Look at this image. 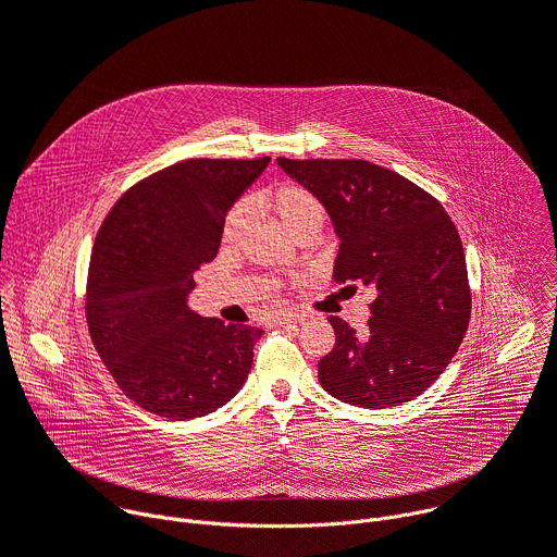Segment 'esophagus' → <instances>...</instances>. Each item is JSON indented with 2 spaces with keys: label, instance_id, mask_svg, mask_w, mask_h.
<instances>
[{
  "label": "esophagus",
  "instance_id": "1",
  "mask_svg": "<svg viewBox=\"0 0 557 557\" xmlns=\"http://www.w3.org/2000/svg\"><path fill=\"white\" fill-rule=\"evenodd\" d=\"M306 314L304 312H295V310H282L275 314V324H297L304 322Z\"/></svg>",
  "mask_w": 557,
  "mask_h": 557
}]
</instances>
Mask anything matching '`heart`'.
<instances>
[{
	"label": "heart",
	"mask_w": 557,
	"mask_h": 557,
	"mask_svg": "<svg viewBox=\"0 0 557 557\" xmlns=\"http://www.w3.org/2000/svg\"><path fill=\"white\" fill-rule=\"evenodd\" d=\"M273 211L282 218V222L297 235L317 233L326 220V207L314 191L299 183H282L271 191ZM251 218V202L247 198L231 205L222 220V243L231 245L247 228Z\"/></svg>",
	"instance_id": "obj_1"
}]
</instances>
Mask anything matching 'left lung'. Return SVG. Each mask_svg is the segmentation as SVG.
<instances>
[{"instance_id": "8db88e82", "label": "left lung", "mask_w": 557, "mask_h": 557, "mask_svg": "<svg viewBox=\"0 0 557 557\" xmlns=\"http://www.w3.org/2000/svg\"><path fill=\"white\" fill-rule=\"evenodd\" d=\"M320 196L339 235L333 280L374 290L368 329L329 317L335 348L320 383L357 408H394L423 394L456 355L471 314V288L456 224L443 205L392 170L357 158H277Z\"/></svg>"}]
</instances>
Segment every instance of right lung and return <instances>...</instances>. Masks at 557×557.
Here are the masks:
<instances>
[{
  "mask_svg": "<svg viewBox=\"0 0 557 557\" xmlns=\"http://www.w3.org/2000/svg\"><path fill=\"white\" fill-rule=\"evenodd\" d=\"M271 158H189L129 187L106 215L90 258L86 320L116 385L143 410L187 421L237 394L264 331L189 310L222 220Z\"/></svg>",
  "mask_w": 557,
  "mask_h": 557,
  "instance_id": "right-lung-1",
  "label": "right lung"
}]
</instances>
